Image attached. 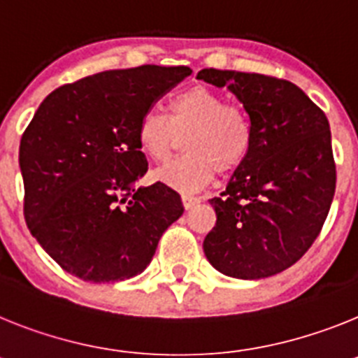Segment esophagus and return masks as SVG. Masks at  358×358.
I'll return each instance as SVG.
<instances>
[{"label":"esophagus","mask_w":358,"mask_h":358,"mask_svg":"<svg viewBox=\"0 0 358 358\" xmlns=\"http://www.w3.org/2000/svg\"><path fill=\"white\" fill-rule=\"evenodd\" d=\"M182 201H183V207L189 210V209H192L194 205L200 203L201 200L198 196H191V194H182Z\"/></svg>","instance_id":"1"}]
</instances>
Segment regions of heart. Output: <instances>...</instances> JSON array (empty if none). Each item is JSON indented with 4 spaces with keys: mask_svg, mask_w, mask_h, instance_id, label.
Listing matches in <instances>:
<instances>
[{
    "mask_svg": "<svg viewBox=\"0 0 358 358\" xmlns=\"http://www.w3.org/2000/svg\"><path fill=\"white\" fill-rule=\"evenodd\" d=\"M182 136L187 153L162 167L157 178L182 192L198 191L220 173H232L254 144V122L243 106L225 102L222 93L192 86L169 101V117L149 110L136 127V141L151 160L167 162Z\"/></svg>",
    "mask_w": 358,
    "mask_h": 358,
    "instance_id": "1",
    "label": "heart"
}]
</instances>
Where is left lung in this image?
<instances>
[{
  "mask_svg": "<svg viewBox=\"0 0 358 358\" xmlns=\"http://www.w3.org/2000/svg\"><path fill=\"white\" fill-rule=\"evenodd\" d=\"M198 79L227 86L254 122L247 160L209 200L216 225L203 252L231 278L275 275L306 254L331 207L337 171L328 119L290 80L214 68Z\"/></svg>",
  "mask_w": 358,
  "mask_h": 358,
  "instance_id": "obj_1",
  "label": "left lung"
}]
</instances>
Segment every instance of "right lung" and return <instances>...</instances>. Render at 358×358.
<instances>
[{
    "instance_id": "1",
    "label": "right lung",
    "mask_w": 358,
    "mask_h": 358,
    "mask_svg": "<svg viewBox=\"0 0 358 358\" xmlns=\"http://www.w3.org/2000/svg\"><path fill=\"white\" fill-rule=\"evenodd\" d=\"M191 73L157 64L101 71L59 86L37 108L20 144L23 213L37 243L68 273L90 282L133 278L183 214L166 183L135 185L148 173L136 127Z\"/></svg>"
}]
</instances>
